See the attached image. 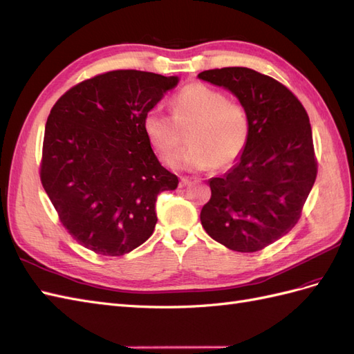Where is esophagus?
Wrapping results in <instances>:
<instances>
[{"label":"esophagus","mask_w":354,"mask_h":354,"mask_svg":"<svg viewBox=\"0 0 354 354\" xmlns=\"http://www.w3.org/2000/svg\"><path fill=\"white\" fill-rule=\"evenodd\" d=\"M191 184V179L188 178H180V183H179V187H187Z\"/></svg>","instance_id":"34e87169"}]
</instances>
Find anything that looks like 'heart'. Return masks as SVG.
Here are the masks:
<instances>
[{
    "label": "heart",
    "mask_w": 354,
    "mask_h": 354,
    "mask_svg": "<svg viewBox=\"0 0 354 354\" xmlns=\"http://www.w3.org/2000/svg\"><path fill=\"white\" fill-rule=\"evenodd\" d=\"M174 118L151 109L142 127L149 145L166 165H175L188 133L189 149L183 165L191 170L224 169L234 165L249 138V115L237 100L201 83L188 84L170 100Z\"/></svg>",
    "instance_id": "heart-1"
}]
</instances>
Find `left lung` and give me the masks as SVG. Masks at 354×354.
<instances>
[{"label":"left lung","mask_w":354,"mask_h":354,"mask_svg":"<svg viewBox=\"0 0 354 354\" xmlns=\"http://www.w3.org/2000/svg\"><path fill=\"white\" fill-rule=\"evenodd\" d=\"M198 78L233 93L249 115L243 153L224 176L209 180L201 225L231 250H261L295 227L315 185L308 115L290 90L250 68L209 69Z\"/></svg>","instance_id":"left-lung-1"}]
</instances>
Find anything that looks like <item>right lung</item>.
<instances>
[{
  "label": "right lung",
  "instance_id": "obj_1",
  "mask_svg": "<svg viewBox=\"0 0 354 354\" xmlns=\"http://www.w3.org/2000/svg\"><path fill=\"white\" fill-rule=\"evenodd\" d=\"M178 83L176 75L111 71L69 88L50 111L41 184L68 233L95 254L120 257L142 245L157 224V196L178 187L142 127Z\"/></svg>",
  "mask_w": 354,
  "mask_h": 354
}]
</instances>
